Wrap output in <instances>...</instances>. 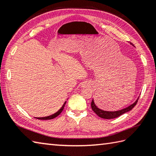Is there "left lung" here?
Returning <instances> with one entry per match:
<instances>
[{
	"mask_svg": "<svg viewBox=\"0 0 156 156\" xmlns=\"http://www.w3.org/2000/svg\"><path fill=\"white\" fill-rule=\"evenodd\" d=\"M138 101H139V98H137L136 101H135L134 103H133V105H131L129 106V107L124 108V109H122L117 111H105L100 109V108H98L95 105L94 100H92V102H91V107H92V109L93 110L94 112L97 115L99 116L100 117H101V118L109 119L115 118V117L122 115V114L128 112V111H131L135 107V105H136Z\"/></svg>",
	"mask_w": 156,
	"mask_h": 156,
	"instance_id": "obj_1",
	"label": "left lung"
}]
</instances>
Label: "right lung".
<instances>
[{
  "label": "right lung",
  "mask_w": 156,
  "mask_h": 156,
  "mask_svg": "<svg viewBox=\"0 0 156 156\" xmlns=\"http://www.w3.org/2000/svg\"><path fill=\"white\" fill-rule=\"evenodd\" d=\"M65 104H66V102H64V105L62 107H61L60 109L58 111V112H56L55 113H54V115H49V116H48V117H37V119H43V120H45V119H54L55 118V117H56L57 116L59 115L61 113L62 111V110L64 109V106H65Z\"/></svg>",
  "instance_id": "1"
}]
</instances>
